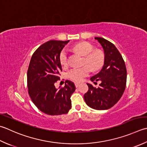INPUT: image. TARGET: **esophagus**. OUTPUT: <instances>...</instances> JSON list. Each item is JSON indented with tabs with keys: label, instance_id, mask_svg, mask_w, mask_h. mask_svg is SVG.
I'll list each match as a JSON object with an SVG mask.
<instances>
[{
	"label": "esophagus",
	"instance_id": "obj_1",
	"mask_svg": "<svg viewBox=\"0 0 147 147\" xmlns=\"http://www.w3.org/2000/svg\"><path fill=\"white\" fill-rule=\"evenodd\" d=\"M74 85H75V87H76V88H78V87H79V85H80V83L75 82V83H74Z\"/></svg>",
	"mask_w": 147,
	"mask_h": 147
}]
</instances>
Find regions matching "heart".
<instances>
[{"label":"heart","instance_id":"b5f03b06","mask_svg":"<svg viewBox=\"0 0 147 147\" xmlns=\"http://www.w3.org/2000/svg\"><path fill=\"white\" fill-rule=\"evenodd\" d=\"M74 50L82 55L85 56L83 64L90 66L92 70L96 71L101 67L104 62V55L100 51L94 50V46L90 43L88 42H80L74 46ZM59 60L62 65H67V52L65 49H63L60 51ZM90 67L88 65H85L80 68L71 69L67 72V77L74 82H81L85 77L90 74L91 69Z\"/></svg>","mask_w":147,"mask_h":147}]
</instances>
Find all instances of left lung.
Returning a JSON list of instances; mask_svg holds the SVG:
<instances>
[{
    "mask_svg": "<svg viewBox=\"0 0 147 147\" xmlns=\"http://www.w3.org/2000/svg\"><path fill=\"white\" fill-rule=\"evenodd\" d=\"M95 39L104 49L105 63L101 71L90 78L92 82L100 81L99 87L87 83L88 90L84 100L89 107L105 110L113 106L122 97L126 86L127 70L121 54L113 43L102 37Z\"/></svg>",
    "mask_w": 147,
    "mask_h": 147,
    "instance_id": "obj_1",
    "label": "left lung"
}]
</instances>
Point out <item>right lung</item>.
<instances>
[{
	"label": "right lung",
	"mask_w": 147,
	"mask_h": 147,
	"mask_svg": "<svg viewBox=\"0 0 147 147\" xmlns=\"http://www.w3.org/2000/svg\"><path fill=\"white\" fill-rule=\"evenodd\" d=\"M68 41L51 40L37 49L27 71L28 92L36 107L49 115L66 114L71 108V96L75 85L69 80L64 87L56 88L62 66L59 55Z\"/></svg>",
	"instance_id": "1"
}]
</instances>
